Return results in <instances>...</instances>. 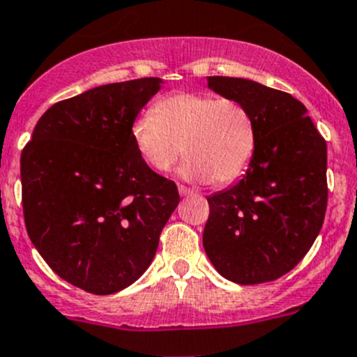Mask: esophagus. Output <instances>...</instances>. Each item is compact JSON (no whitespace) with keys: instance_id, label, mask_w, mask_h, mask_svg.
<instances>
[{"instance_id":"1","label":"esophagus","mask_w":357,"mask_h":357,"mask_svg":"<svg viewBox=\"0 0 357 357\" xmlns=\"http://www.w3.org/2000/svg\"><path fill=\"white\" fill-rule=\"evenodd\" d=\"M178 192L181 197H186V195H192L193 190L188 188V186H185V185H178Z\"/></svg>"}]
</instances>
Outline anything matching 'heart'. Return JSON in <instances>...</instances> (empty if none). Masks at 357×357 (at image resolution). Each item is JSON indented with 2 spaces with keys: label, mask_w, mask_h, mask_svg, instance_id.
Returning <instances> with one entry per match:
<instances>
[{
  "label": "heart",
  "mask_w": 357,
  "mask_h": 357,
  "mask_svg": "<svg viewBox=\"0 0 357 357\" xmlns=\"http://www.w3.org/2000/svg\"><path fill=\"white\" fill-rule=\"evenodd\" d=\"M256 136L248 106L202 92L169 96L132 123L136 150L153 171L167 172L185 153L179 174L214 185L237 181L248 171Z\"/></svg>",
  "instance_id": "obj_1"
}]
</instances>
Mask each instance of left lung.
Here are the masks:
<instances>
[{"instance_id":"left-lung-1","label":"left lung","mask_w":357,"mask_h":357,"mask_svg":"<svg viewBox=\"0 0 357 357\" xmlns=\"http://www.w3.org/2000/svg\"><path fill=\"white\" fill-rule=\"evenodd\" d=\"M207 86L248 106L258 136L245 174L207 197L204 249L228 281H275L302 261L323 227L326 141L291 94L230 76H207Z\"/></svg>"}]
</instances>
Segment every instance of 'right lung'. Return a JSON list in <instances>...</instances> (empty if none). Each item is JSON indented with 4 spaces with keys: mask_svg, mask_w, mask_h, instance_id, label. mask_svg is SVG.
Segmentation results:
<instances>
[{
    "mask_svg": "<svg viewBox=\"0 0 357 357\" xmlns=\"http://www.w3.org/2000/svg\"><path fill=\"white\" fill-rule=\"evenodd\" d=\"M160 78L108 83L48 108L20 155L24 221L52 271L94 295L146 272L179 204L136 150L132 123Z\"/></svg>",
    "mask_w": 357,
    "mask_h": 357,
    "instance_id": "obj_1",
    "label": "right lung"
}]
</instances>
